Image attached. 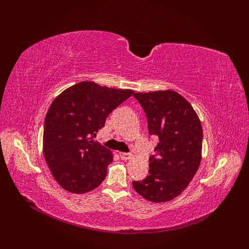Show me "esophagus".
<instances>
[{
	"label": "esophagus",
	"instance_id": "obj_1",
	"mask_svg": "<svg viewBox=\"0 0 249 249\" xmlns=\"http://www.w3.org/2000/svg\"><path fill=\"white\" fill-rule=\"evenodd\" d=\"M131 154L130 153H119V157L122 158L123 160H127V159H130L131 158Z\"/></svg>",
	"mask_w": 249,
	"mask_h": 249
}]
</instances>
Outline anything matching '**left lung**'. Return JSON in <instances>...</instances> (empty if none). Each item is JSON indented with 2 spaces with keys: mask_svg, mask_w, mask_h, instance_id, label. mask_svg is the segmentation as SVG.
Masks as SVG:
<instances>
[{
  "mask_svg": "<svg viewBox=\"0 0 249 249\" xmlns=\"http://www.w3.org/2000/svg\"><path fill=\"white\" fill-rule=\"evenodd\" d=\"M147 118L148 133L159 138L149 157L148 176L133 180L134 189L149 201L171 200L196 173L201 159L202 127L190 103L172 90L133 95Z\"/></svg>",
  "mask_w": 249,
  "mask_h": 249,
  "instance_id": "8db88e82",
  "label": "left lung"
}]
</instances>
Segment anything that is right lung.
Instances as JSON below:
<instances>
[{
  "label": "right lung",
  "instance_id": "right-lung-1",
  "mask_svg": "<svg viewBox=\"0 0 249 249\" xmlns=\"http://www.w3.org/2000/svg\"><path fill=\"white\" fill-rule=\"evenodd\" d=\"M133 93L84 81L52 103L44 119L43 156L63 189L86 193L106 178L113 157L94 137L110 113Z\"/></svg>",
  "mask_w": 249,
  "mask_h": 249
}]
</instances>
